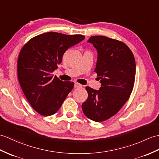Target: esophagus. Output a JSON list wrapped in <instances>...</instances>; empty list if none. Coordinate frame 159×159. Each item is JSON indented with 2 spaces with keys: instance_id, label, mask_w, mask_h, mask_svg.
I'll use <instances>...</instances> for the list:
<instances>
[{
  "instance_id": "esophagus-1",
  "label": "esophagus",
  "mask_w": 159,
  "mask_h": 159,
  "mask_svg": "<svg viewBox=\"0 0 159 159\" xmlns=\"http://www.w3.org/2000/svg\"><path fill=\"white\" fill-rule=\"evenodd\" d=\"M82 85L78 83H75V88H79V87H81Z\"/></svg>"
}]
</instances>
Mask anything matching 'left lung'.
<instances>
[{
	"label": "left lung",
	"instance_id": "8db88e82",
	"mask_svg": "<svg viewBox=\"0 0 159 159\" xmlns=\"http://www.w3.org/2000/svg\"><path fill=\"white\" fill-rule=\"evenodd\" d=\"M87 42L97 50L94 72L101 87L95 90L86 87L88 98L82 110L89 119L102 122L116 114L128 100L134 85L135 61L129 48L119 40L93 36Z\"/></svg>",
	"mask_w": 159,
	"mask_h": 159
}]
</instances>
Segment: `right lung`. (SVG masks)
Returning <instances> with one entry per match:
<instances>
[{"label": "right lung", "instance_id": "obj_1", "mask_svg": "<svg viewBox=\"0 0 159 159\" xmlns=\"http://www.w3.org/2000/svg\"><path fill=\"white\" fill-rule=\"evenodd\" d=\"M84 39L83 35L50 32L32 38L22 48L17 61V75L22 91L34 110L43 116L56 113L74 87L53 72L68 48Z\"/></svg>", "mask_w": 159, "mask_h": 159}]
</instances>
